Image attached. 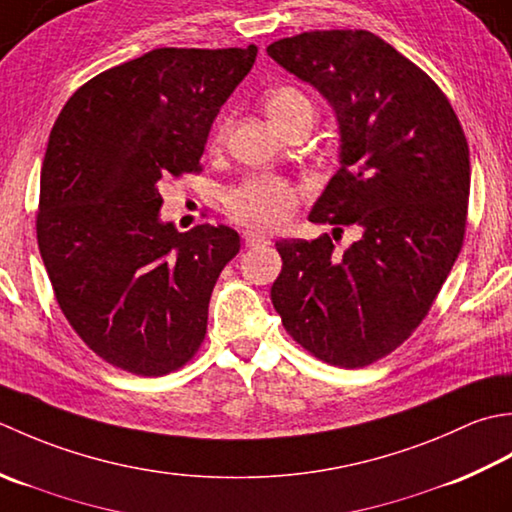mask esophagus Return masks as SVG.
<instances>
[{"label": "esophagus", "instance_id": "1", "mask_svg": "<svg viewBox=\"0 0 512 512\" xmlns=\"http://www.w3.org/2000/svg\"><path fill=\"white\" fill-rule=\"evenodd\" d=\"M243 238H245V245H247L249 249L265 247V245H269V243H271L265 234H258V232H245V234H243Z\"/></svg>", "mask_w": 512, "mask_h": 512}]
</instances>
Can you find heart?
Instances as JSON below:
<instances>
[{
    "label": "heart",
    "mask_w": 512,
    "mask_h": 512,
    "mask_svg": "<svg viewBox=\"0 0 512 512\" xmlns=\"http://www.w3.org/2000/svg\"><path fill=\"white\" fill-rule=\"evenodd\" d=\"M269 119L278 130L287 132L291 125L305 117H314V103L305 92L294 86H278L265 92L263 97ZM225 119H218L212 130V145L223 139ZM225 210L236 223L271 232L289 221L298 205V190L289 181L271 174L247 176L225 192Z\"/></svg>",
    "instance_id": "obj_1"
}]
</instances>
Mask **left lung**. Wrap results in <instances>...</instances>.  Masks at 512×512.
Segmentation results:
<instances>
[{
	"mask_svg": "<svg viewBox=\"0 0 512 512\" xmlns=\"http://www.w3.org/2000/svg\"><path fill=\"white\" fill-rule=\"evenodd\" d=\"M267 55L336 110L340 170L311 223L358 227L342 256L329 234L278 241L271 302L311 356L358 369L420 327L466 234L471 159L440 86L369 30H311Z\"/></svg>",
	"mask_w": 512,
	"mask_h": 512,
	"instance_id": "obj_1",
	"label": "left lung"
}]
</instances>
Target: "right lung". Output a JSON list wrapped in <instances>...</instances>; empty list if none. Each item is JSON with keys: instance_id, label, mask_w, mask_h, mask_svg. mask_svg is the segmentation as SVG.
I'll use <instances>...</instances> for the list:
<instances>
[{"instance_id": "obj_1", "label": "right lung", "mask_w": 512, "mask_h": 512, "mask_svg": "<svg viewBox=\"0 0 512 512\" xmlns=\"http://www.w3.org/2000/svg\"><path fill=\"white\" fill-rule=\"evenodd\" d=\"M256 55L254 44L150 50L83 83L52 125L39 254L70 327L121 371L172 373L205 340L241 236L207 223L176 232L159 221V187L203 170L212 121Z\"/></svg>"}]
</instances>
